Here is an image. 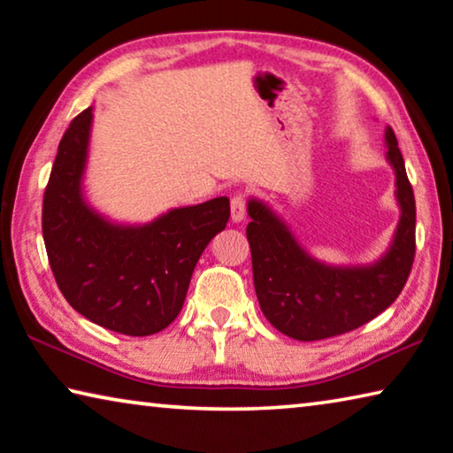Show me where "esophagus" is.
Wrapping results in <instances>:
<instances>
[{"label":"esophagus","instance_id":"obj_1","mask_svg":"<svg viewBox=\"0 0 453 453\" xmlns=\"http://www.w3.org/2000/svg\"><path fill=\"white\" fill-rule=\"evenodd\" d=\"M246 207H248L246 196H242V193H235V196L232 197V219L242 221L243 218H246Z\"/></svg>","mask_w":453,"mask_h":453}]
</instances>
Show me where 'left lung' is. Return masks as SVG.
I'll use <instances>...</instances> for the list:
<instances>
[{
  "label": "left lung",
  "instance_id": "obj_1",
  "mask_svg": "<svg viewBox=\"0 0 453 453\" xmlns=\"http://www.w3.org/2000/svg\"><path fill=\"white\" fill-rule=\"evenodd\" d=\"M385 141L401 219L391 250L377 264L333 268L312 260L268 207L256 199L248 203L257 303L270 325L290 339L320 341L367 325L403 290L415 257V197L393 128Z\"/></svg>",
  "mask_w": 453,
  "mask_h": 453
}]
</instances>
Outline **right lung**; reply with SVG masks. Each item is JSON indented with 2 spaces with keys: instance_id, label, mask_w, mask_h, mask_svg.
I'll return each instance as SVG.
<instances>
[{
  "instance_id": "1",
  "label": "right lung",
  "mask_w": 453,
  "mask_h": 453,
  "mask_svg": "<svg viewBox=\"0 0 453 453\" xmlns=\"http://www.w3.org/2000/svg\"><path fill=\"white\" fill-rule=\"evenodd\" d=\"M92 109L64 133L44 203L42 234L60 292L98 326L128 336L167 328L185 303L193 268L229 219V199L179 207L147 226H114L82 199Z\"/></svg>"
}]
</instances>
